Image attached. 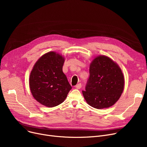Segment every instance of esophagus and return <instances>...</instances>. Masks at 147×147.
Segmentation results:
<instances>
[{"label":"esophagus","mask_w":147,"mask_h":147,"mask_svg":"<svg viewBox=\"0 0 147 147\" xmlns=\"http://www.w3.org/2000/svg\"><path fill=\"white\" fill-rule=\"evenodd\" d=\"M76 88L77 89H80V88H82V84H81V83L78 84H77V85L76 86Z\"/></svg>","instance_id":"1"}]
</instances>
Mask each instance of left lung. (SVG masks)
<instances>
[{"mask_svg":"<svg viewBox=\"0 0 147 147\" xmlns=\"http://www.w3.org/2000/svg\"><path fill=\"white\" fill-rule=\"evenodd\" d=\"M124 88V77L120 67L105 56L95 58L89 68V78L82 93L86 102L98 109L114 105Z\"/></svg>","mask_w":147,"mask_h":147,"instance_id":"obj_1","label":"left lung"}]
</instances>
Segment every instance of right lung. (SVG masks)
I'll return each instance as SVG.
<instances>
[{
    "label": "right lung",
    "instance_id": "right-lung-1",
    "mask_svg": "<svg viewBox=\"0 0 147 147\" xmlns=\"http://www.w3.org/2000/svg\"><path fill=\"white\" fill-rule=\"evenodd\" d=\"M64 59L54 52L45 54L35 64L29 84L33 97L41 104L53 107L63 102L72 88L63 72Z\"/></svg>",
    "mask_w": 147,
    "mask_h": 147
}]
</instances>
